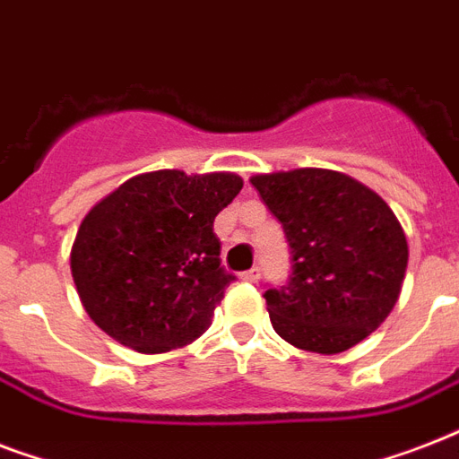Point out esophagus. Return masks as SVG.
Returning <instances> with one entry per match:
<instances>
[{"label":"esophagus","instance_id":"obj_1","mask_svg":"<svg viewBox=\"0 0 459 459\" xmlns=\"http://www.w3.org/2000/svg\"><path fill=\"white\" fill-rule=\"evenodd\" d=\"M259 276H262V269H259V266H252L250 272L240 273V279H243V281H247V283H257V281H259Z\"/></svg>","mask_w":459,"mask_h":459}]
</instances>
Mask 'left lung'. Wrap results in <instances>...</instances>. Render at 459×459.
Listing matches in <instances>:
<instances>
[{"label": "left lung", "instance_id": "8db88e82", "mask_svg": "<svg viewBox=\"0 0 459 459\" xmlns=\"http://www.w3.org/2000/svg\"><path fill=\"white\" fill-rule=\"evenodd\" d=\"M290 247L286 286L264 293L273 331L290 345L335 355L377 331L398 302L407 240L391 207L326 169L252 176Z\"/></svg>", "mask_w": 459, "mask_h": 459}]
</instances>
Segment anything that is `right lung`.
<instances>
[{
  "mask_svg": "<svg viewBox=\"0 0 459 459\" xmlns=\"http://www.w3.org/2000/svg\"><path fill=\"white\" fill-rule=\"evenodd\" d=\"M236 173L135 176L82 219L71 272L90 319L121 345L166 352L200 338L223 290L214 219L240 193Z\"/></svg>",
  "mask_w": 459,
  "mask_h": 459,
  "instance_id": "1",
  "label": "right lung"
}]
</instances>
